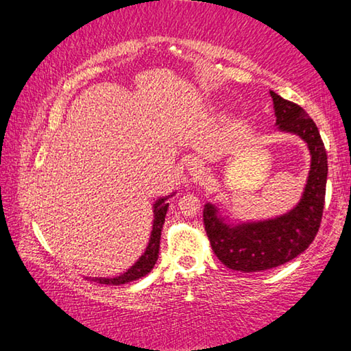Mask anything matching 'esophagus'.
<instances>
[{
    "instance_id": "1",
    "label": "esophagus",
    "mask_w": 351,
    "mask_h": 351,
    "mask_svg": "<svg viewBox=\"0 0 351 351\" xmlns=\"http://www.w3.org/2000/svg\"><path fill=\"white\" fill-rule=\"evenodd\" d=\"M187 170H189V173L195 178V180H199V178L204 175V162L201 161L199 158H192L187 162Z\"/></svg>"
}]
</instances>
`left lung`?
I'll return each instance as SVG.
<instances>
[{
    "label": "left lung",
    "mask_w": 351,
    "mask_h": 351,
    "mask_svg": "<svg viewBox=\"0 0 351 351\" xmlns=\"http://www.w3.org/2000/svg\"><path fill=\"white\" fill-rule=\"evenodd\" d=\"M269 93L277 130L306 142L311 165L300 201L283 215L243 223L223 217L215 204H204V228L213 252L224 266L240 272L272 269L300 255L316 237L324 212L328 162L316 123L302 106Z\"/></svg>",
    "instance_id": "left-lung-1"
}]
</instances>
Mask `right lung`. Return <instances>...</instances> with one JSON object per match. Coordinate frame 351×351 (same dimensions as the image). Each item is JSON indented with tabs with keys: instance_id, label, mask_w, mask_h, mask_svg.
Segmentation results:
<instances>
[{
	"instance_id": "right-lung-1",
	"label": "right lung",
	"mask_w": 351,
	"mask_h": 351,
	"mask_svg": "<svg viewBox=\"0 0 351 351\" xmlns=\"http://www.w3.org/2000/svg\"><path fill=\"white\" fill-rule=\"evenodd\" d=\"M175 192L169 195V197H162L156 199V203L153 204V229H152V235H150V240H148V245L145 247V252L141 255L139 260L136 261V263L132 266V268L127 269L123 274L117 276V277H88L91 278V280L97 282V283H102V285H123V283H128V282H134L138 280V278L147 276L148 272L153 269L154 263H156L158 260V254H159V241H161V230H162V226L165 221V213H167L169 209V203L167 199L170 197H173Z\"/></svg>"
}]
</instances>
